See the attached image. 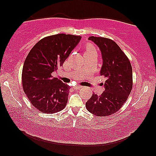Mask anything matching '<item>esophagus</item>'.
I'll return each mask as SVG.
<instances>
[{
	"mask_svg": "<svg viewBox=\"0 0 156 156\" xmlns=\"http://www.w3.org/2000/svg\"><path fill=\"white\" fill-rule=\"evenodd\" d=\"M80 88H81L80 86H75V87H73L74 89H80Z\"/></svg>",
	"mask_w": 156,
	"mask_h": 156,
	"instance_id": "1",
	"label": "esophagus"
}]
</instances>
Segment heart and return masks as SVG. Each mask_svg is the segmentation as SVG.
I'll use <instances>...</instances> for the list:
<instances>
[{
  "label": "heart",
  "mask_w": 156,
  "mask_h": 156,
  "mask_svg": "<svg viewBox=\"0 0 156 156\" xmlns=\"http://www.w3.org/2000/svg\"><path fill=\"white\" fill-rule=\"evenodd\" d=\"M91 51H96V49L92 45H91V44H87L86 46V51H85V52H91Z\"/></svg>",
  "instance_id": "obj_1"
}]
</instances>
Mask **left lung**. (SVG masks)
<instances>
[{
    "label": "left lung",
    "mask_w": 156,
    "mask_h": 156,
    "mask_svg": "<svg viewBox=\"0 0 156 156\" xmlns=\"http://www.w3.org/2000/svg\"><path fill=\"white\" fill-rule=\"evenodd\" d=\"M88 39L99 47L102 66L100 74L106 78L101 95L93 94L86 103L87 110L98 116L112 115L120 109L133 87L132 67L119 46L112 40L91 36Z\"/></svg>",
    "instance_id": "1"
}]
</instances>
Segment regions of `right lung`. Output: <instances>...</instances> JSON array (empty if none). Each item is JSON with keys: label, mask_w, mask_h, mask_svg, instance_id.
Returning <instances> with one entry per match:
<instances>
[{"label": "right lung", "mask_w": 156, "mask_h": 156, "mask_svg": "<svg viewBox=\"0 0 156 156\" xmlns=\"http://www.w3.org/2000/svg\"><path fill=\"white\" fill-rule=\"evenodd\" d=\"M81 40L80 36L57 34L40 40L30 51L23 67V90L32 105L55 114L67 105L69 87L52 76Z\"/></svg>", "instance_id": "add662e5"}]
</instances>
